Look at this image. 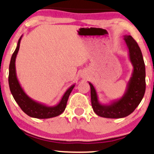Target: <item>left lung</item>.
Returning a JSON list of instances; mask_svg holds the SVG:
<instances>
[{
	"label": "left lung",
	"mask_w": 154,
	"mask_h": 154,
	"mask_svg": "<svg viewBox=\"0 0 154 154\" xmlns=\"http://www.w3.org/2000/svg\"><path fill=\"white\" fill-rule=\"evenodd\" d=\"M129 50V58L133 66L132 73L124 95L110 101L109 104H102L99 100L95 88L88 82L91 87V104L94 111L100 117L107 118H124L134 112L144 96L146 91V67L143 54L135 40L129 35L124 36Z\"/></svg>",
	"instance_id": "8db88e82"
}]
</instances>
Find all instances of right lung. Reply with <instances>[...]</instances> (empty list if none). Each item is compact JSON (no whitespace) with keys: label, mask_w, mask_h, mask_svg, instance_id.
Listing matches in <instances>:
<instances>
[{"label":"right lung","mask_w":154,"mask_h":154,"mask_svg":"<svg viewBox=\"0 0 154 154\" xmlns=\"http://www.w3.org/2000/svg\"><path fill=\"white\" fill-rule=\"evenodd\" d=\"M22 37L23 36H21L17 42V45L16 49L11 56L9 64L8 85H9V88L11 94H12L14 100L22 109V110L30 117L39 118V119L56 117L65 110L69 96L75 85L74 84V85H71L64 93L60 102L54 106H48L43 103L38 102L37 101L33 100L29 96L27 95L22 86L20 85L19 80L17 77L16 66H15V61H16L17 55L19 51Z\"/></svg>","instance_id":"1"}]
</instances>
